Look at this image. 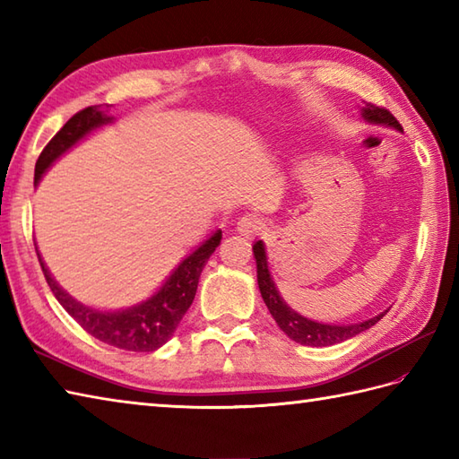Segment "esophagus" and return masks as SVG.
Masks as SVG:
<instances>
[{
	"label": "esophagus",
	"instance_id": "esophagus-1",
	"mask_svg": "<svg viewBox=\"0 0 459 459\" xmlns=\"http://www.w3.org/2000/svg\"><path fill=\"white\" fill-rule=\"evenodd\" d=\"M262 229H264V222H262V219L256 217V214H245V217H240L237 222V230L247 238L256 237Z\"/></svg>",
	"mask_w": 459,
	"mask_h": 459
}]
</instances>
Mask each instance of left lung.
Segmentation results:
<instances>
[{
  "instance_id": "obj_1",
  "label": "left lung",
  "mask_w": 459,
  "mask_h": 459,
  "mask_svg": "<svg viewBox=\"0 0 459 459\" xmlns=\"http://www.w3.org/2000/svg\"><path fill=\"white\" fill-rule=\"evenodd\" d=\"M360 118L368 124H377V126H386V128H394L398 132H403L401 124L394 118V116L385 110L378 108L375 104L365 102L360 106ZM252 252H255V260H256V278H258V288L262 299H264L266 307L270 309L272 317L276 319L278 327L284 331V333L296 341L299 345H309V347H329V345H337L343 343V341L355 337L363 331L373 327L378 319H383V314H378L370 319L365 321H357V324H345V325H335V324H321V321H314L306 316H299L296 309H291L284 298L280 296V291L276 288V281L272 278L270 270H268V256H266V247L262 240H256L255 247H252Z\"/></svg>"
}]
</instances>
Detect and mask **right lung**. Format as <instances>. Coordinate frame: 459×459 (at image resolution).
Returning <instances> with one entry per match:
<instances>
[{
    "label": "right lung",
    "mask_w": 459,
    "mask_h": 459,
    "mask_svg": "<svg viewBox=\"0 0 459 459\" xmlns=\"http://www.w3.org/2000/svg\"><path fill=\"white\" fill-rule=\"evenodd\" d=\"M110 106H89L68 120L61 130L55 134V138L45 145V150L39 155L35 163V185H39L48 168L63 155L73 150L76 143L82 142L86 135H91L102 126L114 122V116H108ZM222 230H214L212 235L203 240L191 255L185 256L171 274L165 278L163 284L153 294L140 301V304L124 307V309H99L92 306L81 304L66 290L58 286V281L48 272L41 255L37 256L41 262L43 274L48 288L55 294L76 324L102 343L118 347L124 351H138V353H150L160 349L173 337L179 321L191 307L201 272L207 264L211 255L221 245Z\"/></svg>",
    "instance_id": "1"
}]
</instances>
